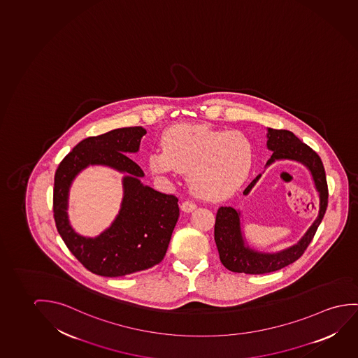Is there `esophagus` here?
<instances>
[{
    "instance_id": "esophagus-1",
    "label": "esophagus",
    "mask_w": 358,
    "mask_h": 358,
    "mask_svg": "<svg viewBox=\"0 0 358 358\" xmlns=\"http://www.w3.org/2000/svg\"><path fill=\"white\" fill-rule=\"evenodd\" d=\"M196 208H197L196 203L191 202V201H185V202H182L181 204L182 212L185 213L193 212Z\"/></svg>"
}]
</instances>
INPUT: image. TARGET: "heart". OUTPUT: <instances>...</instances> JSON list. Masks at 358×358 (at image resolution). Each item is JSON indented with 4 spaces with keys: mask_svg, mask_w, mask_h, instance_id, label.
Listing matches in <instances>:
<instances>
[{
    "mask_svg": "<svg viewBox=\"0 0 358 358\" xmlns=\"http://www.w3.org/2000/svg\"><path fill=\"white\" fill-rule=\"evenodd\" d=\"M161 144L162 148L149 155L151 171L160 175L188 171L187 181L193 192L206 199L233 196L254 164L252 140L240 130L177 124L166 130Z\"/></svg>",
    "mask_w": 358,
    "mask_h": 358,
    "instance_id": "heart-1",
    "label": "heart"
}]
</instances>
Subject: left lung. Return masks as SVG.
<instances>
[{"label":"left lung","instance_id":"obj_1","mask_svg":"<svg viewBox=\"0 0 358 358\" xmlns=\"http://www.w3.org/2000/svg\"><path fill=\"white\" fill-rule=\"evenodd\" d=\"M267 148L273 152L266 166L272 165L277 160H294L308 167L320 198L319 215L296 245L275 254H264L250 249L245 244V238L241 231L240 212L231 207L219 208L214 227V240L218 248L219 257L224 267L238 273L264 275L280 270L285 266L296 262L310 244L317 227L322 223L327 212L329 191L325 169L320 156L310 146L298 139L289 130L268 128ZM259 177L261 175L256 177L245 188L244 194H249L256 182L259 181Z\"/></svg>","mask_w":358,"mask_h":358}]
</instances>
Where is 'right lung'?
<instances>
[{
    "label": "right lung",
    "mask_w": 358,
    "mask_h": 358,
    "mask_svg": "<svg viewBox=\"0 0 358 358\" xmlns=\"http://www.w3.org/2000/svg\"><path fill=\"white\" fill-rule=\"evenodd\" d=\"M146 134L143 127L110 130L80 141L64 157L54 177L52 210L57 229L71 254L94 275L120 277L160 264L180 215L178 198L140 182L144 172L129 159ZM90 164L109 165L126 173L120 214L97 238L75 234L68 223L67 199L73 178Z\"/></svg>",
    "instance_id": "right-lung-1"
}]
</instances>
